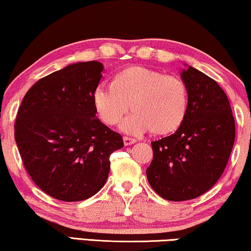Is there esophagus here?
<instances>
[{
  "instance_id": "esophagus-1",
  "label": "esophagus",
  "mask_w": 251,
  "mask_h": 251,
  "mask_svg": "<svg viewBox=\"0 0 251 251\" xmlns=\"http://www.w3.org/2000/svg\"><path fill=\"white\" fill-rule=\"evenodd\" d=\"M123 141H124L125 146H132V144L136 142L135 139H132V137H127V136L123 137Z\"/></svg>"
}]
</instances>
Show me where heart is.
Wrapping results in <instances>:
<instances>
[{"label": "heart", "instance_id": "obj_1", "mask_svg": "<svg viewBox=\"0 0 251 251\" xmlns=\"http://www.w3.org/2000/svg\"><path fill=\"white\" fill-rule=\"evenodd\" d=\"M95 111L105 125L123 123L125 133L140 135L151 130L154 135L174 133L184 122L189 95L185 83L177 76L165 75L146 67H127L116 74L111 85L102 83L93 91Z\"/></svg>", "mask_w": 251, "mask_h": 251}]
</instances>
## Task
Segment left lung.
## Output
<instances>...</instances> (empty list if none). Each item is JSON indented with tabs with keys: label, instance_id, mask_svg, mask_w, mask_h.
I'll return each instance as SVG.
<instances>
[{
	"label": "left lung",
	"instance_id": "1",
	"mask_svg": "<svg viewBox=\"0 0 251 251\" xmlns=\"http://www.w3.org/2000/svg\"><path fill=\"white\" fill-rule=\"evenodd\" d=\"M181 78L189 95L185 119L174 134L151 142L153 159L147 168L151 188L171 201L195 199L213 188L235 139L234 118L222 87L191 66L182 70Z\"/></svg>",
	"mask_w": 251,
	"mask_h": 251
}]
</instances>
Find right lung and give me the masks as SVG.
Masks as SVG:
<instances>
[{
	"mask_svg": "<svg viewBox=\"0 0 251 251\" xmlns=\"http://www.w3.org/2000/svg\"><path fill=\"white\" fill-rule=\"evenodd\" d=\"M102 72L99 61L72 63L37 80L18 109L15 139L25 168L58 200L82 201L100 191L109 157L124 147L121 134L95 117L92 97Z\"/></svg>",
	"mask_w": 251,
	"mask_h": 251,
	"instance_id": "right-lung-1",
	"label": "right lung"
}]
</instances>
